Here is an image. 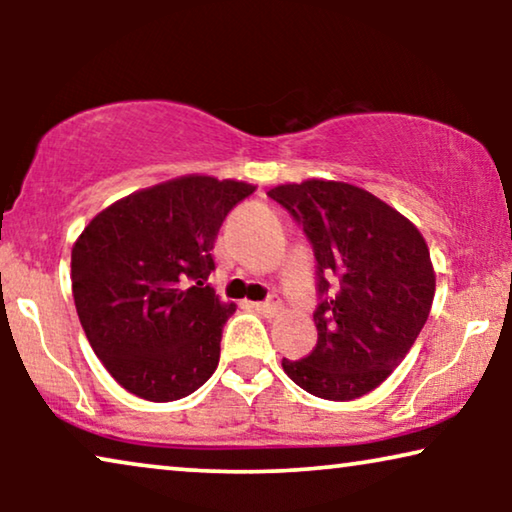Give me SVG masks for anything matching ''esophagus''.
<instances>
[{"label":"esophagus","instance_id":"34e87169","mask_svg":"<svg viewBox=\"0 0 512 512\" xmlns=\"http://www.w3.org/2000/svg\"><path fill=\"white\" fill-rule=\"evenodd\" d=\"M254 307L261 314H275L279 310V298L270 296L268 300H263V303H254Z\"/></svg>","mask_w":512,"mask_h":512}]
</instances>
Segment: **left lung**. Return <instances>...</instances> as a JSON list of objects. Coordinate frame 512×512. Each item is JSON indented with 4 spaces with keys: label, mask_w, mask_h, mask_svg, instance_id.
I'll return each mask as SVG.
<instances>
[{
    "label": "left lung",
    "mask_w": 512,
    "mask_h": 512,
    "mask_svg": "<svg viewBox=\"0 0 512 512\" xmlns=\"http://www.w3.org/2000/svg\"><path fill=\"white\" fill-rule=\"evenodd\" d=\"M317 258V347L282 359L307 394L352 401L387 380L429 319L436 275L424 237L373 193L307 179L270 188Z\"/></svg>",
    "instance_id": "1"
}]
</instances>
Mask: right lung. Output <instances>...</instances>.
<instances>
[{"label": "right lung", "mask_w": 512, "mask_h": 512, "mask_svg": "<svg viewBox=\"0 0 512 512\" xmlns=\"http://www.w3.org/2000/svg\"><path fill=\"white\" fill-rule=\"evenodd\" d=\"M256 186L188 174L102 209L72 249V293L111 377L153 403L179 401L219 366L233 303L207 277L219 228Z\"/></svg>", "instance_id": "1"}]
</instances>
